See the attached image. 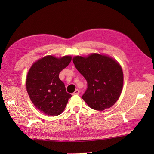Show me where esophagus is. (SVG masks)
Masks as SVG:
<instances>
[{
    "mask_svg": "<svg viewBox=\"0 0 154 154\" xmlns=\"http://www.w3.org/2000/svg\"><path fill=\"white\" fill-rule=\"evenodd\" d=\"M79 93H80L79 90V89H76V90L74 91V93H73V95H75V94H79Z\"/></svg>",
    "mask_w": 154,
    "mask_h": 154,
    "instance_id": "obj_1",
    "label": "esophagus"
}]
</instances>
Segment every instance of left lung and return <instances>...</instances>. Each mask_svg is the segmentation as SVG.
I'll return each mask as SVG.
<instances>
[{"label":"left lung","mask_w":154,"mask_h":154,"mask_svg":"<svg viewBox=\"0 0 154 154\" xmlns=\"http://www.w3.org/2000/svg\"><path fill=\"white\" fill-rule=\"evenodd\" d=\"M77 69L87 82L82 99L96 110L112 106L119 99L123 87L122 67L113 58L99 54L73 59Z\"/></svg>","instance_id":"8db88e82"}]
</instances>
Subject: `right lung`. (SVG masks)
Listing matches in <instances>:
<instances>
[{"mask_svg":"<svg viewBox=\"0 0 154 154\" xmlns=\"http://www.w3.org/2000/svg\"><path fill=\"white\" fill-rule=\"evenodd\" d=\"M71 61L69 55L60 58L47 55L35 62L29 70L26 81L27 92L34 106L42 113L57 116L66 107L71 94L67 93L59 74Z\"/></svg>","mask_w":154,"mask_h":154,"instance_id":"add662e5","label":"right lung"}]
</instances>
